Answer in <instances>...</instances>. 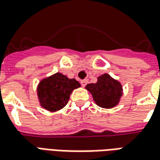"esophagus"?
Returning a JSON list of instances; mask_svg holds the SVG:
<instances>
[{
	"label": "esophagus",
	"mask_w": 160,
	"mask_h": 160,
	"mask_svg": "<svg viewBox=\"0 0 160 160\" xmlns=\"http://www.w3.org/2000/svg\"><path fill=\"white\" fill-rule=\"evenodd\" d=\"M88 82V79H84V80H82L81 81V85L82 86V87H85L86 85H87Z\"/></svg>",
	"instance_id": "1"
}]
</instances>
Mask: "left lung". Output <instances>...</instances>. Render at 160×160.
<instances>
[{
    "label": "left lung",
    "instance_id": "8db88e82",
    "mask_svg": "<svg viewBox=\"0 0 160 160\" xmlns=\"http://www.w3.org/2000/svg\"><path fill=\"white\" fill-rule=\"evenodd\" d=\"M86 89L92 94L96 104L105 109L116 106L123 93L121 82L107 73L99 76L96 83L88 84Z\"/></svg>",
    "mask_w": 160,
    "mask_h": 160
}]
</instances>
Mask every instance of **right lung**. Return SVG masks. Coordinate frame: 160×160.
Returning a JSON list of instances; mask_svg holds the SVG:
<instances>
[{"mask_svg":"<svg viewBox=\"0 0 160 160\" xmlns=\"http://www.w3.org/2000/svg\"><path fill=\"white\" fill-rule=\"evenodd\" d=\"M81 86L76 79L57 72L42 79L37 87L39 104L45 110L54 112L66 106L70 94Z\"/></svg>","mask_w":160,"mask_h":160,"instance_id":"obj_1","label":"right lung"}]
</instances>
